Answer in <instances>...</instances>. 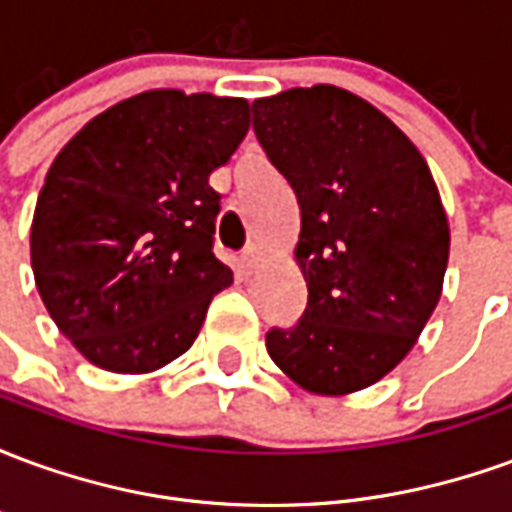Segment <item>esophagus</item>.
Returning <instances> with one entry per match:
<instances>
[{"label":"esophagus","instance_id":"1","mask_svg":"<svg viewBox=\"0 0 512 512\" xmlns=\"http://www.w3.org/2000/svg\"><path fill=\"white\" fill-rule=\"evenodd\" d=\"M241 260H244V266L249 268V271H255V268L263 266V260H266V252H263V249H260L257 244H252V246H246V252H244V257H241Z\"/></svg>","mask_w":512,"mask_h":512}]
</instances>
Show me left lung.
Masks as SVG:
<instances>
[{
    "instance_id": "obj_1",
    "label": "left lung",
    "mask_w": 512,
    "mask_h": 512,
    "mask_svg": "<svg viewBox=\"0 0 512 512\" xmlns=\"http://www.w3.org/2000/svg\"><path fill=\"white\" fill-rule=\"evenodd\" d=\"M268 161L301 208L307 310L266 334L274 365L312 395H351L395 370L436 310L450 224L417 145L334 84L252 104Z\"/></svg>"
}]
</instances>
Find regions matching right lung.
<instances>
[{
	"instance_id": "add662e5",
	"label": "right lung",
	"mask_w": 512,
	"mask_h": 512,
	"mask_svg": "<svg viewBox=\"0 0 512 512\" xmlns=\"http://www.w3.org/2000/svg\"><path fill=\"white\" fill-rule=\"evenodd\" d=\"M249 101L147 90L93 117L40 189L29 255L51 321L109 373H153L186 354L233 282L213 255L224 167Z\"/></svg>"
}]
</instances>
